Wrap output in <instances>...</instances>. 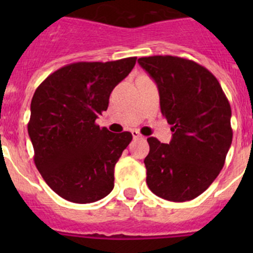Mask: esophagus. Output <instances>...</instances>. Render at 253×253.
<instances>
[{"label": "esophagus", "instance_id": "1", "mask_svg": "<svg viewBox=\"0 0 253 253\" xmlns=\"http://www.w3.org/2000/svg\"><path fill=\"white\" fill-rule=\"evenodd\" d=\"M132 137H133V138L136 139V138H142L143 136H142L141 133H139L138 131H137V129H133V131H132Z\"/></svg>", "mask_w": 253, "mask_h": 253}]
</instances>
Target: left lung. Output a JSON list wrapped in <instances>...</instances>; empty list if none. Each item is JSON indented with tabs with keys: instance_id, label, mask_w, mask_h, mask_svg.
Returning <instances> with one entry per match:
<instances>
[{
	"instance_id": "left-lung-1",
	"label": "left lung",
	"mask_w": 253,
	"mask_h": 253,
	"mask_svg": "<svg viewBox=\"0 0 253 253\" xmlns=\"http://www.w3.org/2000/svg\"><path fill=\"white\" fill-rule=\"evenodd\" d=\"M138 63L157 83L160 110L172 131L169 144L147 139V185L164 200L191 201L223 169L233 141L230 104L218 79L195 61L167 55Z\"/></svg>"
}]
</instances>
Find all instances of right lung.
<instances>
[{
	"label": "right lung",
	"mask_w": 253,
	"mask_h": 253,
	"mask_svg": "<svg viewBox=\"0 0 253 253\" xmlns=\"http://www.w3.org/2000/svg\"><path fill=\"white\" fill-rule=\"evenodd\" d=\"M136 60L70 63L35 90L28 122L34 163L60 197L91 203L114 188L115 165L132 134L112 133L95 120L106 111L112 89L128 76Z\"/></svg>",
	"instance_id": "1"
}]
</instances>
